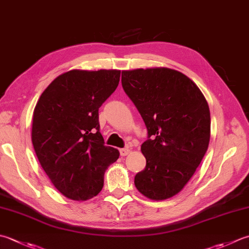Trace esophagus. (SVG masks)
<instances>
[{"mask_svg":"<svg viewBox=\"0 0 249 249\" xmlns=\"http://www.w3.org/2000/svg\"><path fill=\"white\" fill-rule=\"evenodd\" d=\"M128 153H129V149L128 148H124V149H121L120 150L121 157H125V155H127Z\"/></svg>","mask_w":249,"mask_h":249,"instance_id":"34e87169","label":"esophagus"}]
</instances>
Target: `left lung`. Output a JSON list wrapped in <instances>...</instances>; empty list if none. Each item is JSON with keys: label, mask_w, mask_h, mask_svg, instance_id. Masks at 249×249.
Listing matches in <instances>:
<instances>
[{"label": "left lung", "mask_w": 249, "mask_h": 249, "mask_svg": "<svg viewBox=\"0 0 249 249\" xmlns=\"http://www.w3.org/2000/svg\"><path fill=\"white\" fill-rule=\"evenodd\" d=\"M122 86L148 130L141 144L147 160L135 186L155 201L176 196L205 155L211 138V113L198 87L168 68L122 71Z\"/></svg>", "instance_id": "1"}]
</instances>
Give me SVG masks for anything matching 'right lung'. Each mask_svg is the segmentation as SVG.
<instances>
[{"label": "right lung", "mask_w": 249, "mask_h": 249, "mask_svg": "<svg viewBox=\"0 0 249 249\" xmlns=\"http://www.w3.org/2000/svg\"><path fill=\"white\" fill-rule=\"evenodd\" d=\"M119 70H71L56 77L34 108L32 143L55 188L68 198L86 201L104 187L119 151L105 145L101 105L120 82Z\"/></svg>", "instance_id": "obj_1"}]
</instances>
